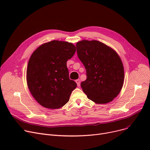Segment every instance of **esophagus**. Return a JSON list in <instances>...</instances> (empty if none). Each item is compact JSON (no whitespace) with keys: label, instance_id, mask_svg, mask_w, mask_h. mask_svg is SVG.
<instances>
[{"label":"esophagus","instance_id":"esophagus-1","mask_svg":"<svg viewBox=\"0 0 150 150\" xmlns=\"http://www.w3.org/2000/svg\"><path fill=\"white\" fill-rule=\"evenodd\" d=\"M75 82H76V84H77L78 87H80V80L79 79H78V80H76L75 81Z\"/></svg>","mask_w":150,"mask_h":150}]
</instances>
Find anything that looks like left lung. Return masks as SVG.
<instances>
[{"label": "left lung", "mask_w": 150, "mask_h": 150, "mask_svg": "<svg viewBox=\"0 0 150 150\" xmlns=\"http://www.w3.org/2000/svg\"><path fill=\"white\" fill-rule=\"evenodd\" d=\"M76 47L87 75L81 83L83 92L96 103L112 101L120 92L124 83V68L119 54L111 47L96 40H82Z\"/></svg>", "instance_id": "obj_1"}]
</instances>
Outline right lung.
Masks as SVG:
<instances>
[{"label":"right lung","instance_id":"obj_1","mask_svg":"<svg viewBox=\"0 0 150 150\" xmlns=\"http://www.w3.org/2000/svg\"><path fill=\"white\" fill-rule=\"evenodd\" d=\"M76 47L71 42L54 40L41 45L29 59L27 83L30 92L44 108L58 109L69 100L76 83L69 79L67 61Z\"/></svg>","mask_w":150,"mask_h":150}]
</instances>
